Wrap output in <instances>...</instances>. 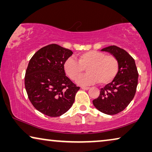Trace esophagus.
I'll return each mask as SVG.
<instances>
[{
    "mask_svg": "<svg viewBox=\"0 0 152 152\" xmlns=\"http://www.w3.org/2000/svg\"><path fill=\"white\" fill-rule=\"evenodd\" d=\"M81 88H82V89H84V90H88V89L90 88V87H85V86H82V87H81Z\"/></svg>",
    "mask_w": 152,
    "mask_h": 152,
    "instance_id": "esophagus-1",
    "label": "esophagus"
}]
</instances>
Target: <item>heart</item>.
Masks as SVG:
<instances>
[{"instance_id":"obj_1","label":"heart","mask_w":152,"mask_h":152,"mask_svg":"<svg viewBox=\"0 0 152 152\" xmlns=\"http://www.w3.org/2000/svg\"><path fill=\"white\" fill-rule=\"evenodd\" d=\"M88 73L77 81L80 85H90L99 82L107 84L115 78L118 71V61L113 55L102 52L91 50L81 53L74 58H68L64 64L65 73L72 80H76L86 67Z\"/></svg>"}]
</instances>
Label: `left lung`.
Listing matches in <instances>:
<instances>
[{
    "instance_id": "obj_1",
    "label": "left lung",
    "mask_w": 152,
    "mask_h": 152,
    "mask_svg": "<svg viewBox=\"0 0 152 152\" xmlns=\"http://www.w3.org/2000/svg\"><path fill=\"white\" fill-rule=\"evenodd\" d=\"M113 55L118 61V73L111 83L100 89L93 104L97 110L107 115L123 111L134 98L138 85V73L132 56L124 49L111 45L102 49Z\"/></svg>"
}]
</instances>
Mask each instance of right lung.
<instances>
[{"label": "right lung", "instance_id": "add662e5", "mask_svg": "<svg viewBox=\"0 0 152 152\" xmlns=\"http://www.w3.org/2000/svg\"><path fill=\"white\" fill-rule=\"evenodd\" d=\"M72 55L70 50L50 44L39 50L29 61L25 86L35 109L50 117L63 115L73 104L80 89L64 70V64Z\"/></svg>", "mask_w": 152, "mask_h": 152}]
</instances>
